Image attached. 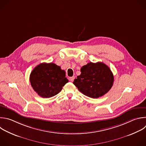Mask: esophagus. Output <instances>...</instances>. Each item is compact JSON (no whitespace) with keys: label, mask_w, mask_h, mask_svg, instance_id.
Wrapping results in <instances>:
<instances>
[{"label":"esophagus","mask_w":146,"mask_h":146,"mask_svg":"<svg viewBox=\"0 0 146 146\" xmlns=\"http://www.w3.org/2000/svg\"><path fill=\"white\" fill-rule=\"evenodd\" d=\"M74 78H75V77H74V76H73V77H69V78L70 81H71V82H73V81H74Z\"/></svg>","instance_id":"34e87169"}]
</instances>
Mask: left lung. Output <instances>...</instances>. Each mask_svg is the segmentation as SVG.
Listing matches in <instances>:
<instances>
[{
  "label": "left lung",
  "instance_id": "1",
  "mask_svg": "<svg viewBox=\"0 0 146 146\" xmlns=\"http://www.w3.org/2000/svg\"><path fill=\"white\" fill-rule=\"evenodd\" d=\"M81 72L73 84L82 93L89 98L96 99L103 96L113 85V73L103 62H90L81 68Z\"/></svg>",
  "mask_w": 146,
  "mask_h": 146
}]
</instances>
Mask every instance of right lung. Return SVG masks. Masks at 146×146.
Segmentation results:
<instances>
[{"mask_svg":"<svg viewBox=\"0 0 146 146\" xmlns=\"http://www.w3.org/2000/svg\"><path fill=\"white\" fill-rule=\"evenodd\" d=\"M61 67L54 63H42L31 72L30 81L36 93L43 98H49L57 94L68 80Z\"/></svg>","mask_w":146,"mask_h":146,"instance_id":"right-lung-1","label":"right lung"}]
</instances>
